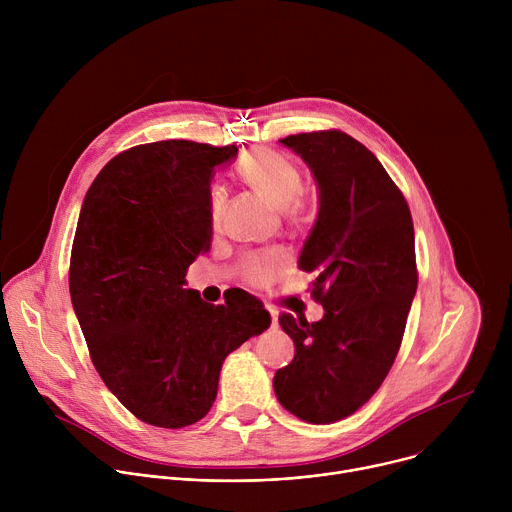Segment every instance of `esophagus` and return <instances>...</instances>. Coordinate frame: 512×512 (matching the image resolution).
I'll list each match as a JSON object with an SVG mask.
<instances>
[{"label": "esophagus", "instance_id": "1", "mask_svg": "<svg viewBox=\"0 0 512 512\" xmlns=\"http://www.w3.org/2000/svg\"><path fill=\"white\" fill-rule=\"evenodd\" d=\"M267 312H269V318H271V328H275L277 326V310H273V308H267Z\"/></svg>", "mask_w": 512, "mask_h": 512}]
</instances>
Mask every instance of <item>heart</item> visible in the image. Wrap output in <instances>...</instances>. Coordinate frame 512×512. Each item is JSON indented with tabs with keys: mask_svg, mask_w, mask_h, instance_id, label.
I'll return each instance as SVG.
<instances>
[{
	"mask_svg": "<svg viewBox=\"0 0 512 512\" xmlns=\"http://www.w3.org/2000/svg\"><path fill=\"white\" fill-rule=\"evenodd\" d=\"M237 176L249 188L259 192L271 206L285 210L302 192L300 168L273 150H253L237 162ZM225 206V194L221 188H214L210 196V216L216 225ZM287 265V257L281 251H267L249 255L243 261V279L251 285H265L273 281Z\"/></svg>",
	"mask_w": 512,
	"mask_h": 512,
	"instance_id": "heart-1",
	"label": "heart"
}]
</instances>
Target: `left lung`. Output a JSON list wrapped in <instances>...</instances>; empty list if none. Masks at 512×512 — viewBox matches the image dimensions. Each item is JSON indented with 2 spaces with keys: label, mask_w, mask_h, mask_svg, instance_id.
<instances>
[{
  "label": "left lung",
  "mask_w": 512,
  "mask_h": 512,
  "mask_svg": "<svg viewBox=\"0 0 512 512\" xmlns=\"http://www.w3.org/2000/svg\"><path fill=\"white\" fill-rule=\"evenodd\" d=\"M310 168L318 216L300 253L316 273L318 322L281 314L294 360L273 377L277 401L308 423L352 415L385 381L417 289L409 206L381 162L342 131L279 139Z\"/></svg>",
  "instance_id": "1"
}]
</instances>
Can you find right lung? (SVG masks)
Returning <instances> with one entry per match:
<instances>
[{
	"label": "right lung",
	"instance_id": "obj_1",
	"mask_svg": "<svg viewBox=\"0 0 512 512\" xmlns=\"http://www.w3.org/2000/svg\"><path fill=\"white\" fill-rule=\"evenodd\" d=\"M235 158L237 145H137L99 172L81 206L72 308L103 383L150 425L202 419L225 358L271 322L243 289L212 306L186 287V269L210 249L214 170Z\"/></svg>",
	"mask_w": 512,
	"mask_h": 512
}]
</instances>
